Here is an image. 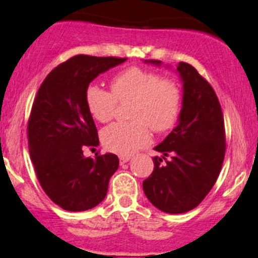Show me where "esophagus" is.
I'll return each instance as SVG.
<instances>
[{
	"mask_svg": "<svg viewBox=\"0 0 258 258\" xmlns=\"http://www.w3.org/2000/svg\"><path fill=\"white\" fill-rule=\"evenodd\" d=\"M119 159H120V164L122 165V164H126L127 161H130V159H131V156H128V155H121Z\"/></svg>",
	"mask_w": 258,
	"mask_h": 258,
	"instance_id": "34e87169",
	"label": "esophagus"
}]
</instances>
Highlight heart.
Wrapping results in <instances>:
<instances>
[{
    "instance_id": "1",
    "label": "heart",
    "mask_w": 258,
    "mask_h": 258,
    "mask_svg": "<svg viewBox=\"0 0 258 258\" xmlns=\"http://www.w3.org/2000/svg\"><path fill=\"white\" fill-rule=\"evenodd\" d=\"M86 105L99 122L114 117L117 100L133 99L132 121H117L102 132L104 147L119 155H130L149 143L148 126L155 132L172 128L182 108V91L173 79L139 67L127 68L111 80V92L90 85L85 93Z\"/></svg>"
}]
</instances>
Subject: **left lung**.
Returning a JSON list of instances; mask_svg holds the SVG:
<instances>
[{
  "label": "left lung",
  "mask_w": 258,
  "mask_h": 258,
  "mask_svg": "<svg viewBox=\"0 0 258 258\" xmlns=\"http://www.w3.org/2000/svg\"><path fill=\"white\" fill-rule=\"evenodd\" d=\"M146 63L161 65L154 59ZM177 72L183 82L178 125L154 148L162 156L153 159V173L143 182L148 200L166 214L188 212L205 199L226 153L223 114L214 88L190 64L179 61ZM168 155L171 160L164 158Z\"/></svg>",
  "instance_id": "8db88e82"
}]
</instances>
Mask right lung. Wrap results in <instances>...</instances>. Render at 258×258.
<instances>
[{"mask_svg":"<svg viewBox=\"0 0 258 258\" xmlns=\"http://www.w3.org/2000/svg\"><path fill=\"white\" fill-rule=\"evenodd\" d=\"M126 59L75 55L54 68L38 88L28 122L29 150L44 193L67 211L102 203L119 168L115 154L84 155L85 148L99 146L85 93L99 74Z\"/></svg>","mask_w":258,"mask_h":258,"instance_id":"right-lung-1","label":"right lung"}]
</instances>
